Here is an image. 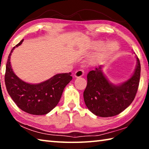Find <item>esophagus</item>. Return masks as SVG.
Instances as JSON below:
<instances>
[{
    "instance_id": "obj_1",
    "label": "esophagus",
    "mask_w": 149,
    "mask_h": 149,
    "mask_svg": "<svg viewBox=\"0 0 149 149\" xmlns=\"http://www.w3.org/2000/svg\"><path fill=\"white\" fill-rule=\"evenodd\" d=\"M84 75V70H77V71H76L75 73V77H82Z\"/></svg>"
}]
</instances>
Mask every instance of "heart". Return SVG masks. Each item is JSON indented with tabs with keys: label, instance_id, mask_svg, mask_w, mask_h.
I'll return each instance as SVG.
<instances>
[{
	"label": "heart",
	"instance_id": "1",
	"mask_svg": "<svg viewBox=\"0 0 149 149\" xmlns=\"http://www.w3.org/2000/svg\"><path fill=\"white\" fill-rule=\"evenodd\" d=\"M118 49H119V45L118 44L117 42L114 41H110L105 45L104 47L103 48L102 52L104 54H112L116 52Z\"/></svg>",
	"mask_w": 149,
	"mask_h": 149
}]
</instances>
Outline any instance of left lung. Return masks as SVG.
<instances>
[{"label":"left lung","mask_w":149,"mask_h":149,"mask_svg":"<svg viewBox=\"0 0 149 149\" xmlns=\"http://www.w3.org/2000/svg\"><path fill=\"white\" fill-rule=\"evenodd\" d=\"M133 74L125 81L110 82L99 65L87 74V85L84 92L85 104L97 116L107 118L119 114L132 104L137 93L141 74V64L137 56Z\"/></svg>","instance_id":"obj_1"}]
</instances>
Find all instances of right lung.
Segmentation results:
<instances>
[{
	"instance_id": "add662e5",
	"label": "right lung",
	"mask_w": 149,
	"mask_h": 149,
	"mask_svg": "<svg viewBox=\"0 0 149 149\" xmlns=\"http://www.w3.org/2000/svg\"><path fill=\"white\" fill-rule=\"evenodd\" d=\"M24 39L13 47L6 66L5 85L7 91L20 109L30 114L45 115L58 104L65 87L72 79L71 72L58 74L39 84H29L17 76L12 70L10 56Z\"/></svg>"
}]
</instances>
